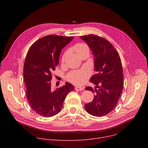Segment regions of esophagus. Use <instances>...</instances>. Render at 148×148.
Segmentation results:
<instances>
[{
	"label": "esophagus",
	"mask_w": 148,
	"mask_h": 148,
	"mask_svg": "<svg viewBox=\"0 0 148 148\" xmlns=\"http://www.w3.org/2000/svg\"><path fill=\"white\" fill-rule=\"evenodd\" d=\"M84 89V88L81 86H76L75 87V90H83Z\"/></svg>",
	"instance_id": "1"
}]
</instances>
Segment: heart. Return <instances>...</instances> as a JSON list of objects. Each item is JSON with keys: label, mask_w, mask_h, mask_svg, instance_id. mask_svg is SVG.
<instances>
[{"label": "heart", "mask_w": 148, "mask_h": 148, "mask_svg": "<svg viewBox=\"0 0 148 148\" xmlns=\"http://www.w3.org/2000/svg\"><path fill=\"white\" fill-rule=\"evenodd\" d=\"M75 53L80 56L85 51H89L88 46L84 43L76 44L73 47ZM68 54V51H66L62 57V62H64ZM90 71L87 69H83L79 70H74L69 72L67 75V80L71 83L75 84H82L86 82L90 76Z\"/></svg>", "instance_id": "b5f03b06"}]
</instances>
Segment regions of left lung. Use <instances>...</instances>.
Instances as JSON below:
<instances>
[{
  "label": "left lung",
  "instance_id": "1",
  "mask_svg": "<svg viewBox=\"0 0 148 148\" xmlns=\"http://www.w3.org/2000/svg\"><path fill=\"white\" fill-rule=\"evenodd\" d=\"M80 38L88 44L94 55L96 73L90 82L99 88H85L95 96L92 102L84 105V108L90 114L100 117L110 113L121 97L123 88L122 62L118 52L106 39L92 34Z\"/></svg>",
  "mask_w": 148,
  "mask_h": 148
}]
</instances>
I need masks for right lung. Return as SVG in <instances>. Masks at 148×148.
Masks as SVG:
<instances>
[{
  "instance_id": "obj_1",
  "label": "right lung",
  "mask_w": 148,
  "mask_h": 148,
  "mask_svg": "<svg viewBox=\"0 0 148 148\" xmlns=\"http://www.w3.org/2000/svg\"><path fill=\"white\" fill-rule=\"evenodd\" d=\"M74 36L47 35L35 41L29 48L23 66L26 97L32 109L38 114L51 117L63 107L68 93L74 88L71 83L56 90L51 88L52 72L58 65L61 50Z\"/></svg>"
}]
</instances>
